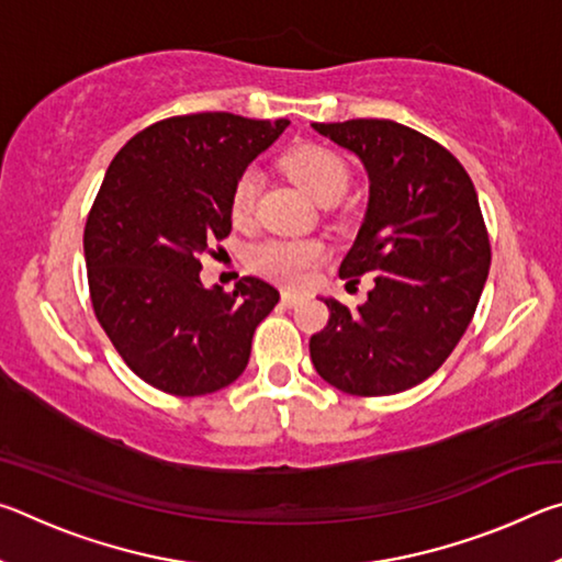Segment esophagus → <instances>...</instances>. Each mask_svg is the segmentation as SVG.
I'll return each instance as SVG.
<instances>
[{
  "instance_id": "34e87169",
  "label": "esophagus",
  "mask_w": 562,
  "mask_h": 562,
  "mask_svg": "<svg viewBox=\"0 0 562 562\" xmlns=\"http://www.w3.org/2000/svg\"><path fill=\"white\" fill-rule=\"evenodd\" d=\"M300 302H302V294L300 292H290V290L282 292V304H284V307H294V304H300Z\"/></svg>"
}]
</instances>
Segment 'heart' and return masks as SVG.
<instances>
[{"mask_svg": "<svg viewBox=\"0 0 562 562\" xmlns=\"http://www.w3.org/2000/svg\"><path fill=\"white\" fill-rule=\"evenodd\" d=\"M288 176L297 183L304 193L315 198L317 203L337 201L349 183V170L345 158L325 146H297L282 158ZM260 176L255 168H247L235 180L231 193V215L235 223H250L255 213V198H258ZM325 245L319 240H268L255 243L247 250V262L265 278L288 284V288H302L312 280L317 265L325 260Z\"/></svg>", "mask_w": 562, "mask_h": 562, "instance_id": "b5f03b06", "label": "heart"}]
</instances>
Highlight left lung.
<instances>
[{
  "label": "left lung",
  "mask_w": 562,
  "mask_h": 562,
  "mask_svg": "<svg viewBox=\"0 0 562 562\" xmlns=\"http://www.w3.org/2000/svg\"><path fill=\"white\" fill-rule=\"evenodd\" d=\"M312 128L355 154L369 205L339 278L374 272V290L349 310L331 297L312 335L317 374L339 392L389 396L439 369L465 327L491 268V243L465 168L441 144L396 121L351 119Z\"/></svg>",
  "instance_id": "8db88e82"
}]
</instances>
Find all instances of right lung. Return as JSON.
Segmentation results:
<instances>
[{
	"mask_svg": "<svg viewBox=\"0 0 562 562\" xmlns=\"http://www.w3.org/2000/svg\"><path fill=\"white\" fill-rule=\"evenodd\" d=\"M288 123L173 116L136 133L103 176L83 227L91 304L131 372L160 392L203 396L233 384L280 300L260 278L207 290L201 255L231 235L235 180Z\"/></svg>",
	"mask_w": 562,
	"mask_h": 562,
	"instance_id": "1",
	"label": "right lung"
}]
</instances>
